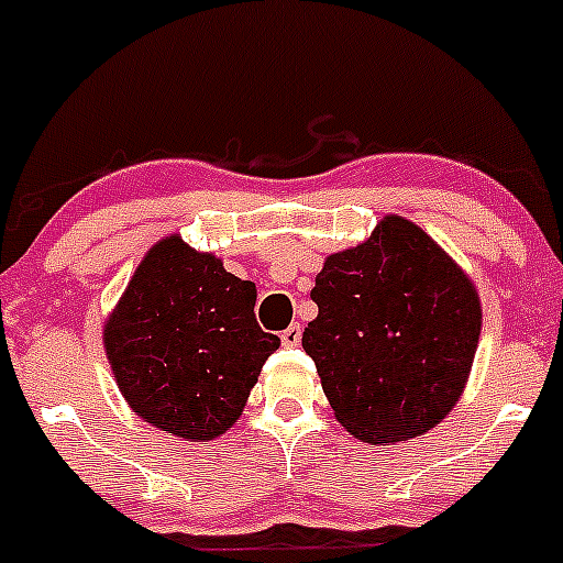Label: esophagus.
Wrapping results in <instances>:
<instances>
[{"label":"esophagus","mask_w":563,"mask_h":563,"mask_svg":"<svg viewBox=\"0 0 563 563\" xmlns=\"http://www.w3.org/2000/svg\"><path fill=\"white\" fill-rule=\"evenodd\" d=\"M280 340H283V345L294 349V345H299V340H302V327H299V323H291L288 329H283Z\"/></svg>","instance_id":"esophagus-1"}]
</instances>
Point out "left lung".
I'll return each mask as SVG.
<instances>
[{
    "mask_svg": "<svg viewBox=\"0 0 563 563\" xmlns=\"http://www.w3.org/2000/svg\"><path fill=\"white\" fill-rule=\"evenodd\" d=\"M305 327L338 422L371 444L428 433L455 408L479 343L474 283L411 220L387 214L371 240L332 253Z\"/></svg>",
    "mask_w": 563,
    "mask_h": 563,
    "instance_id": "left-lung-1",
    "label": "left lung"
}]
</instances>
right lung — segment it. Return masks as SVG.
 I'll list each match as a JSON object with an SVG mask.
<instances>
[{"mask_svg":"<svg viewBox=\"0 0 563 563\" xmlns=\"http://www.w3.org/2000/svg\"><path fill=\"white\" fill-rule=\"evenodd\" d=\"M255 283L179 236L157 242L108 316L103 343L117 387L144 422L187 441L240 419L277 334L255 321Z\"/></svg>","mask_w":563,"mask_h":563,"instance_id":"right-lung-1","label":"right lung"}]
</instances>
